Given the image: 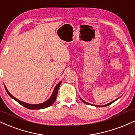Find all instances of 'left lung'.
Listing matches in <instances>:
<instances>
[{
  "label": "left lung",
  "instance_id": "8db88e82",
  "mask_svg": "<svg viewBox=\"0 0 135 135\" xmlns=\"http://www.w3.org/2000/svg\"><path fill=\"white\" fill-rule=\"evenodd\" d=\"M119 97H118V98H117L116 99H115V100H113V101H112V102H111V103H108V104H105V105H95V104H90V103H87V102H85V101H84V100L82 99V98H80V99L82 100V101L84 103H85V104H89V105H94V106H95V107H105V106H108V105H110V104H111L112 103H114V102H115L116 101V100H118V99H119Z\"/></svg>",
  "mask_w": 135,
  "mask_h": 135
}]
</instances>
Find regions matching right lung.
<instances>
[{
  "label": "right lung",
  "instance_id": "right-lung-1",
  "mask_svg": "<svg viewBox=\"0 0 135 135\" xmlns=\"http://www.w3.org/2000/svg\"><path fill=\"white\" fill-rule=\"evenodd\" d=\"M61 83V81H60V82L59 83L57 84V85L55 86V87L54 90H53V92L51 94V97H50L48 100H46L45 102H44V103H43L36 104H31L26 103H24V102H22L20 100L17 99V98H16L15 97L13 96L12 94H11L10 92L8 91L7 89L6 88V86L4 85V87H5V89H6V92H7V94H9V96H10L11 98H12L13 99L16 100V101H17V103H19L20 104L23 105L24 107H25V108H26L27 109H45V108H48V107H50V105H51L53 103H54V102L55 101V100H56V97H57L58 90V89H59V87H60V85Z\"/></svg>",
  "mask_w": 135,
  "mask_h": 135
}]
</instances>
